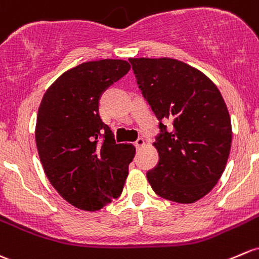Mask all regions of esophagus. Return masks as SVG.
<instances>
[{"instance_id": "1", "label": "esophagus", "mask_w": 259, "mask_h": 259, "mask_svg": "<svg viewBox=\"0 0 259 259\" xmlns=\"http://www.w3.org/2000/svg\"><path fill=\"white\" fill-rule=\"evenodd\" d=\"M135 146H137V149H140L141 146H144L145 145V140H144L143 138H139L137 141H135V144H134Z\"/></svg>"}]
</instances>
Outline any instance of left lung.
Masks as SVG:
<instances>
[{"instance_id": "left-lung-1", "label": "left lung", "mask_w": 259, "mask_h": 259, "mask_svg": "<svg viewBox=\"0 0 259 259\" xmlns=\"http://www.w3.org/2000/svg\"><path fill=\"white\" fill-rule=\"evenodd\" d=\"M138 85L159 120V162L146 172L155 194L179 203L207 195L221 178L232 143L227 107L213 81L171 58H130ZM173 122L167 131L164 122Z\"/></svg>"}]
</instances>
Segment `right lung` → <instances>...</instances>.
I'll return each instance as SVG.
<instances>
[{"label":"right lung","instance_id":"right-lung-1","mask_svg":"<svg viewBox=\"0 0 259 259\" xmlns=\"http://www.w3.org/2000/svg\"><path fill=\"white\" fill-rule=\"evenodd\" d=\"M130 70L121 59L85 62L47 89L38 109L36 144L45 172L65 201L98 211L121 195L132 144H116L99 115L102 94Z\"/></svg>","mask_w":259,"mask_h":259}]
</instances>
